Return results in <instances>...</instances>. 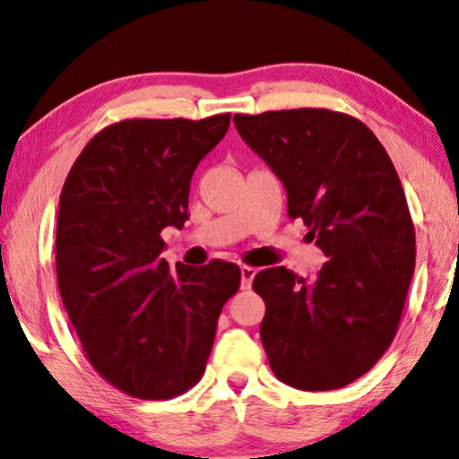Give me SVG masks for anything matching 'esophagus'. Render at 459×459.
<instances>
[{
  "mask_svg": "<svg viewBox=\"0 0 459 459\" xmlns=\"http://www.w3.org/2000/svg\"><path fill=\"white\" fill-rule=\"evenodd\" d=\"M254 275H256V269H254V266H247V264L241 266V288L243 290H247L249 286H252Z\"/></svg>",
  "mask_w": 459,
  "mask_h": 459,
  "instance_id": "34e87169",
  "label": "esophagus"
}]
</instances>
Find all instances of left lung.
<instances>
[{"instance_id":"left-lung-1","label":"left lung","mask_w":459,"mask_h":459,"mask_svg":"<svg viewBox=\"0 0 459 459\" xmlns=\"http://www.w3.org/2000/svg\"><path fill=\"white\" fill-rule=\"evenodd\" d=\"M326 254L313 281L286 266L254 277L273 373L307 392L339 390L384 356L415 271V226L394 162L362 120L326 108L235 114Z\"/></svg>"}]
</instances>
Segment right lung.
Masks as SVG:
<instances>
[{
	"label": "right lung",
	"mask_w": 459,
	"mask_h": 459,
	"mask_svg": "<svg viewBox=\"0 0 459 459\" xmlns=\"http://www.w3.org/2000/svg\"><path fill=\"white\" fill-rule=\"evenodd\" d=\"M230 114L126 118L86 143L61 190L56 281L91 367L116 390L169 400L199 384L241 269L160 258L188 220L190 178Z\"/></svg>",
	"instance_id": "add662e5"
}]
</instances>
